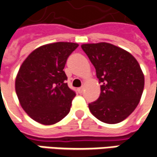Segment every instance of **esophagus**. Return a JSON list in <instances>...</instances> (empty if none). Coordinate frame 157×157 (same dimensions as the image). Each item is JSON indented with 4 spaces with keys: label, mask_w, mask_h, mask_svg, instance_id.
Wrapping results in <instances>:
<instances>
[{
    "label": "esophagus",
    "mask_w": 157,
    "mask_h": 157,
    "mask_svg": "<svg viewBox=\"0 0 157 157\" xmlns=\"http://www.w3.org/2000/svg\"><path fill=\"white\" fill-rule=\"evenodd\" d=\"M83 91H84V87H83V86H82V87H80V88L78 89V92H80V93H82Z\"/></svg>",
    "instance_id": "34e87169"
}]
</instances>
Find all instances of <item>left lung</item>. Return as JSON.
Segmentation results:
<instances>
[{
  "label": "left lung",
  "instance_id": "1",
  "mask_svg": "<svg viewBox=\"0 0 157 157\" xmlns=\"http://www.w3.org/2000/svg\"><path fill=\"white\" fill-rule=\"evenodd\" d=\"M102 83L98 99L88 105L93 116L106 124L120 123L134 112L141 98L145 77L133 55L112 44H82Z\"/></svg>",
  "mask_w": 157,
  "mask_h": 157
}]
</instances>
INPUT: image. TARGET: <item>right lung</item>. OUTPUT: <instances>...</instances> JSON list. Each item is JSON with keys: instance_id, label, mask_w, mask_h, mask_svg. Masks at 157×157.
Returning a JSON list of instances; mask_svg holds the SVG:
<instances>
[{"instance_id": "add662e5", "label": "right lung", "mask_w": 157, "mask_h": 157, "mask_svg": "<svg viewBox=\"0 0 157 157\" xmlns=\"http://www.w3.org/2000/svg\"><path fill=\"white\" fill-rule=\"evenodd\" d=\"M78 44L57 42L29 54L17 74L15 90L22 109L34 121L55 124L67 115L75 93L65 80V63Z\"/></svg>"}]
</instances>
